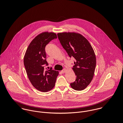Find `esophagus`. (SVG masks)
I'll return each mask as SVG.
<instances>
[{"instance_id": "34e87169", "label": "esophagus", "mask_w": 123, "mask_h": 123, "mask_svg": "<svg viewBox=\"0 0 123 123\" xmlns=\"http://www.w3.org/2000/svg\"><path fill=\"white\" fill-rule=\"evenodd\" d=\"M66 69L65 68H64V69H63V70L61 71V72H62L63 73H65V72H66Z\"/></svg>"}]
</instances>
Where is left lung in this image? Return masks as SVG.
Instances as JSON below:
<instances>
[{
  "label": "left lung",
  "mask_w": 123,
  "mask_h": 123,
  "mask_svg": "<svg viewBox=\"0 0 123 123\" xmlns=\"http://www.w3.org/2000/svg\"><path fill=\"white\" fill-rule=\"evenodd\" d=\"M57 36L70 57H74L75 59L72 69L76 78L70 86L74 90H83L91 83L95 73L96 57L94 49L89 41L79 33H58Z\"/></svg>",
  "instance_id": "1"
}]
</instances>
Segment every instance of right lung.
<instances>
[{
	"mask_svg": "<svg viewBox=\"0 0 123 123\" xmlns=\"http://www.w3.org/2000/svg\"><path fill=\"white\" fill-rule=\"evenodd\" d=\"M56 38L54 32H44L38 35L30 42L24 55V64L28 79L33 86L41 92H48L54 88L59 74L57 71L45 68L48 65L45 47Z\"/></svg>",
	"mask_w": 123,
	"mask_h": 123,
	"instance_id": "1",
	"label": "right lung"
}]
</instances>
